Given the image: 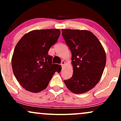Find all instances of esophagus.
<instances>
[{
  "label": "esophagus",
  "mask_w": 121,
  "mask_h": 121,
  "mask_svg": "<svg viewBox=\"0 0 121 121\" xmlns=\"http://www.w3.org/2000/svg\"><path fill=\"white\" fill-rule=\"evenodd\" d=\"M65 64V61H62L61 62V65L62 66H63Z\"/></svg>",
  "instance_id": "esophagus-1"
}]
</instances>
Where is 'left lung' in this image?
Here are the masks:
<instances>
[{
	"label": "left lung",
	"instance_id": "left-lung-1",
	"mask_svg": "<svg viewBox=\"0 0 121 121\" xmlns=\"http://www.w3.org/2000/svg\"><path fill=\"white\" fill-rule=\"evenodd\" d=\"M64 39L72 52L73 74L64 83L70 91H89L102 77L106 61L105 49L97 37L87 30L62 29Z\"/></svg>",
	"mask_w": 121,
	"mask_h": 121
}]
</instances>
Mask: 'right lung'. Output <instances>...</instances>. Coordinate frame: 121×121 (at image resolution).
<instances>
[{
  "label": "right lung",
  "instance_id": "add662e5",
  "mask_svg": "<svg viewBox=\"0 0 121 121\" xmlns=\"http://www.w3.org/2000/svg\"><path fill=\"white\" fill-rule=\"evenodd\" d=\"M60 35L58 29L36 30L25 34L18 41L12 57V68L26 90L32 93L43 91L54 73L61 71V65L52 64V56L48 55Z\"/></svg>",
  "mask_w": 121,
  "mask_h": 121
}]
</instances>
